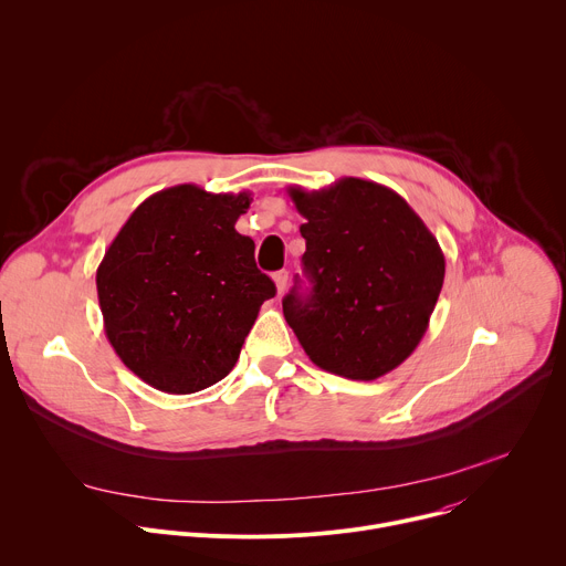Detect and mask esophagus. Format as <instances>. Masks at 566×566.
<instances>
[{"instance_id":"34e87169","label":"esophagus","mask_w":566,"mask_h":566,"mask_svg":"<svg viewBox=\"0 0 566 566\" xmlns=\"http://www.w3.org/2000/svg\"><path fill=\"white\" fill-rule=\"evenodd\" d=\"M273 282H275L277 293H284L286 282H289V273H286V271H277V273H273Z\"/></svg>"}]
</instances>
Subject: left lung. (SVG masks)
<instances>
[{
	"label": "left lung",
	"instance_id": "1",
	"mask_svg": "<svg viewBox=\"0 0 566 566\" xmlns=\"http://www.w3.org/2000/svg\"><path fill=\"white\" fill-rule=\"evenodd\" d=\"M306 239L311 293L293 289L284 317L319 369L376 380L421 343L446 258L423 219L394 190L345 177L329 188H286Z\"/></svg>",
	"mask_w": 566,
	"mask_h": 566
}]
</instances>
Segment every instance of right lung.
I'll return each mask as SVG.
<instances>
[{"label": "right lung", "instance_id": "add662e5", "mask_svg": "<svg viewBox=\"0 0 566 566\" xmlns=\"http://www.w3.org/2000/svg\"><path fill=\"white\" fill-rule=\"evenodd\" d=\"M251 195L181 184L147 197L96 271L105 334L140 380L195 394L230 374L275 284L234 230Z\"/></svg>", "mask_w": 566, "mask_h": 566}]
</instances>
